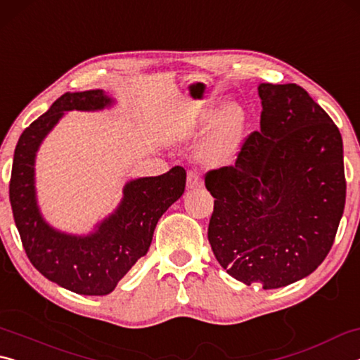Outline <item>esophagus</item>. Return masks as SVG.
<instances>
[{
  "label": "esophagus",
  "mask_w": 360,
  "mask_h": 360,
  "mask_svg": "<svg viewBox=\"0 0 360 360\" xmlns=\"http://www.w3.org/2000/svg\"><path fill=\"white\" fill-rule=\"evenodd\" d=\"M203 186L202 179H200V176L195 173V172H188L187 173V188H191V191H193V188H200Z\"/></svg>",
  "instance_id": "1"
}]
</instances>
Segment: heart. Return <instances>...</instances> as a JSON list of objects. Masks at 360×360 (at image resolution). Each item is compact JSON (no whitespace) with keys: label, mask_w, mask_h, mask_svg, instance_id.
<instances>
[{"label":"heart","mask_w":360,"mask_h":360,"mask_svg":"<svg viewBox=\"0 0 360 360\" xmlns=\"http://www.w3.org/2000/svg\"><path fill=\"white\" fill-rule=\"evenodd\" d=\"M246 112L240 105H222L212 103L198 115L195 124L188 130L192 139H203L213 135L205 143L200 152V158L206 165L224 167L235 160L245 139Z\"/></svg>","instance_id":"heart-1"}]
</instances>
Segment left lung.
Instances as JSON below:
<instances>
[{
	"instance_id": "obj_1",
	"label": "left lung",
	"mask_w": 360,
	"mask_h": 360,
	"mask_svg": "<svg viewBox=\"0 0 360 360\" xmlns=\"http://www.w3.org/2000/svg\"><path fill=\"white\" fill-rule=\"evenodd\" d=\"M260 131L233 167L206 174L214 197L208 240L231 278L278 289L330 251L346 200L338 127L297 84H259Z\"/></svg>"
}]
</instances>
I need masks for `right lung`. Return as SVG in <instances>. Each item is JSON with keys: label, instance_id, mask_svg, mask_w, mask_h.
<instances>
[{"label": "right lung", "instance_id": "1", "mask_svg": "<svg viewBox=\"0 0 360 360\" xmlns=\"http://www.w3.org/2000/svg\"><path fill=\"white\" fill-rule=\"evenodd\" d=\"M115 105L103 90L66 92L19 138L12 162L9 198L15 227L30 262L42 276L81 295H108L148 252L155 225L186 188V169L131 179L111 214L85 235L49 224L36 197V154L68 111H103Z\"/></svg>", "mask_w": 360, "mask_h": 360}]
</instances>
